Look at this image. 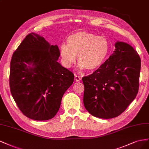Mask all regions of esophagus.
<instances>
[{
    "mask_svg": "<svg viewBox=\"0 0 149 149\" xmlns=\"http://www.w3.org/2000/svg\"><path fill=\"white\" fill-rule=\"evenodd\" d=\"M74 80H75L76 81H80L81 80V78L79 76L75 75V77H74Z\"/></svg>",
    "mask_w": 149,
    "mask_h": 149,
    "instance_id": "34e87169",
    "label": "esophagus"
}]
</instances>
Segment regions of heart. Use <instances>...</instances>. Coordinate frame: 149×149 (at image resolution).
Listing matches in <instances>:
<instances>
[{"instance_id":"1","label":"heart","mask_w":149,"mask_h":149,"mask_svg":"<svg viewBox=\"0 0 149 149\" xmlns=\"http://www.w3.org/2000/svg\"><path fill=\"white\" fill-rule=\"evenodd\" d=\"M68 44L62 43L59 47L62 63L70 68L76 60L79 68L92 72L102 65L109 54V42L104 36L88 31H78L70 35Z\"/></svg>"}]
</instances>
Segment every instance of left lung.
Listing matches in <instances>:
<instances>
[{
    "label": "left lung",
    "mask_w": 149,
    "mask_h": 149,
    "mask_svg": "<svg viewBox=\"0 0 149 149\" xmlns=\"http://www.w3.org/2000/svg\"><path fill=\"white\" fill-rule=\"evenodd\" d=\"M141 62L136 50L118 41L115 50L94 72L84 77V104L93 116H118L135 99L139 87Z\"/></svg>",
    "instance_id": "1"
}]
</instances>
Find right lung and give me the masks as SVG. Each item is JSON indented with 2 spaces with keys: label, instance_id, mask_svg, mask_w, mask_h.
Wrapping results in <instances>:
<instances>
[{
  "label": "right lung",
  "instance_id": "obj_1",
  "mask_svg": "<svg viewBox=\"0 0 149 149\" xmlns=\"http://www.w3.org/2000/svg\"><path fill=\"white\" fill-rule=\"evenodd\" d=\"M59 47L35 33L28 34L10 62V92L22 113L45 121L59 111L62 96L73 84L74 75L57 62Z\"/></svg>",
  "mask_w": 149,
  "mask_h": 149
}]
</instances>
